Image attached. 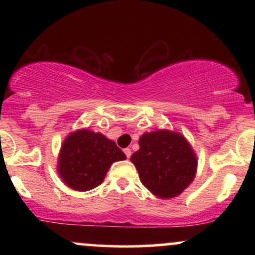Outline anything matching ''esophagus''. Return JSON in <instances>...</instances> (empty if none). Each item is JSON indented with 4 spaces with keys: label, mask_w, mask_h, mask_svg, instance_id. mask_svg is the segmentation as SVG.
<instances>
[{
    "label": "esophagus",
    "mask_w": 255,
    "mask_h": 255,
    "mask_svg": "<svg viewBox=\"0 0 255 255\" xmlns=\"http://www.w3.org/2000/svg\"><path fill=\"white\" fill-rule=\"evenodd\" d=\"M124 152H125V154H126V156H127V158H129V157H130V154H131V151H130V148H125Z\"/></svg>",
    "instance_id": "1"
}]
</instances>
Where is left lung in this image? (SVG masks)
Returning a JSON list of instances; mask_svg holds the SVG:
<instances>
[{
    "label": "left lung",
    "instance_id": "obj_1",
    "mask_svg": "<svg viewBox=\"0 0 255 255\" xmlns=\"http://www.w3.org/2000/svg\"><path fill=\"white\" fill-rule=\"evenodd\" d=\"M131 154L141 183L159 198H174L191 184L197 157L181 134L169 130L145 133Z\"/></svg>",
    "mask_w": 255,
    "mask_h": 255
}]
</instances>
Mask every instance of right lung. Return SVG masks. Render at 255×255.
Returning a JSON list of instances; mask_svg holds the SVG:
<instances>
[{
  "mask_svg": "<svg viewBox=\"0 0 255 255\" xmlns=\"http://www.w3.org/2000/svg\"><path fill=\"white\" fill-rule=\"evenodd\" d=\"M124 159L126 154L113 140L101 133L83 129L64 140L57 170L67 186L86 192L103 182L114 162Z\"/></svg>",
  "mask_w": 255,
  "mask_h": 255,
  "instance_id": "1",
  "label": "right lung"
}]
</instances>
